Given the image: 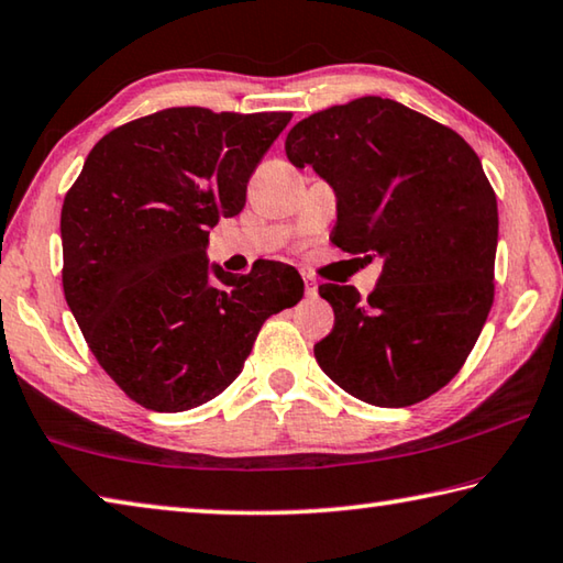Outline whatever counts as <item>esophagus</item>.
Listing matches in <instances>:
<instances>
[{
	"label": "esophagus",
	"instance_id": "esophagus-1",
	"mask_svg": "<svg viewBox=\"0 0 563 563\" xmlns=\"http://www.w3.org/2000/svg\"><path fill=\"white\" fill-rule=\"evenodd\" d=\"M302 283H305V295H308V298H312V295H318V283H316V278H312L310 273H302Z\"/></svg>",
	"mask_w": 563,
	"mask_h": 563
}]
</instances>
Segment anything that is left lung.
Here are the masks:
<instances>
[{"label": "left lung", "instance_id": "obj_1", "mask_svg": "<svg viewBox=\"0 0 563 563\" xmlns=\"http://www.w3.org/2000/svg\"><path fill=\"white\" fill-rule=\"evenodd\" d=\"M338 194L330 241L385 265L377 288L320 285L335 310L316 360L332 383L377 407H409L460 373L494 302L497 196L460 133L393 99L312 113L285 139Z\"/></svg>", "mask_w": 563, "mask_h": 563}]
</instances>
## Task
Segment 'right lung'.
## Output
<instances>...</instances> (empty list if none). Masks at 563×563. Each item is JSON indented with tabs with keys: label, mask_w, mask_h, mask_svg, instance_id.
I'll return each instance as SVG.
<instances>
[{
	"label": "right lung",
	"mask_w": 563,
	"mask_h": 563,
	"mask_svg": "<svg viewBox=\"0 0 563 563\" xmlns=\"http://www.w3.org/2000/svg\"><path fill=\"white\" fill-rule=\"evenodd\" d=\"M292 113L176 107L107 133L62 206L64 298L133 402L184 412L241 375L263 322L302 298L292 265H208V231L243 211Z\"/></svg>",
	"instance_id": "1"
}]
</instances>
